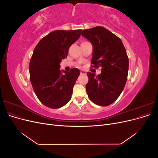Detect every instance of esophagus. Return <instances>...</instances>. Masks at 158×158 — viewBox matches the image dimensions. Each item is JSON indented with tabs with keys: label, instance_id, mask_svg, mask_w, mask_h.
Instances as JSON below:
<instances>
[{
	"label": "esophagus",
	"instance_id": "34e87169",
	"mask_svg": "<svg viewBox=\"0 0 158 158\" xmlns=\"http://www.w3.org/2000/svg\"><path fill=\"white\" fill-rule=\"evenodd\" d=\"M86 74V73H85V71H84V70H81L80 71V74Z\"/></svg>",
	"mask_w": 158,
	"mask_h": 158
}]
</instances>
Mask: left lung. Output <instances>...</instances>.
<instances>
[{
    "instance_id": "obj_1",
    "label": "left lung",
    "mask_w": 158,
    "mask_h": 158,
    "mask_svg": "<svg viewBox=\"0 0 158 158\" xmlns=\"http://www.w3.org/2000/svg\"><path fill=\"white\" fill-rule=\"evenodd\" d=\"M82 35L93 46L94 66L102 67L98 76L87 73V94L95 104L109 106L119 97L127 82L128 58L126 49L120 38L102 26L83 30Z\"/></svg>"
}]
</instances>
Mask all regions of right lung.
Listing matches in <instances>:
<instances>
[{
	"instance_id": "right-lung-1",
	"label": "right lung",
	"mask_w": 158,
	"mask_h": 158,
	"mask_svg": "<svg viewBox=\"0 0 158 158\" xmlns=\"http://www.w3.org/2000/svg\"><path fill=\"white\" fill-rule=\"evenodd\" d=\"M81 31H52L42 38L33 51L29 65L30 81L37 98L49 108H60L71 99L80 70L74 68L61 71L60 63L67 57L69 47L78 40Z\"/></svg>"
}]
</instances>
